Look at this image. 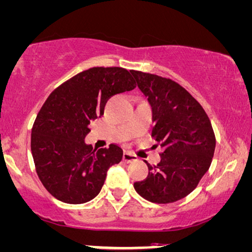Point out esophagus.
Returning <instances> with one entry per match:
<instances>
[{"mask_svg": "<svg viewBox=\"0 0 252 252\" xmlns=\"http://www.w3.org/2000/svg\"><path fill=\"white\" fill-rule=\"evenodd\" d=\"M123 158H124V161H126V162H132V161L138 160V157H136L135 154H133L132 152H125L123 155Z\"/></svg>", "mask_w": 252, "mask_h": 252, "instance_id": "1", "label": "esophagus"}]
</instances>
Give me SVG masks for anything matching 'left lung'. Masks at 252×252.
<instances>
[{"instance_id":"left-lung-1","label":"left lung","mask_w":252,"mask_h":252,"mask_svg":"<svg viewBox=\"0 0 252 252\" xmlns=\"http://www.w3.org/2000/svg\"><path fill=\"white\" fill-rule=\"evenodd\" d=\"M152 107V136L163 147L161 161L148 166L144 181L135 182L139 195L154 203H172L196 188L215 152L212 123L200 102L172 79L131 71Z\"/></svg>"}]
</instances>
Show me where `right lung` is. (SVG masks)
Here are the masks:
<instances>
[{
	"instance_id": "1",
	"label": "right lung",
	"mask_w": 252,
	"mask_h": 252,
	"mask_svg": "<svg viewBox=\"0 0 252 252\" xmlns=\"http://www.w3.org/2000/svg\"><path fill=\"white\" fill-rule=\"evenodd\" d=\"M135 86L126 69L92 67L49 95L33 124L31 153L37 175L52 196L80 204L100 192L108 168L123 160V150L112 144L95 151L84 139L90 123L104 114L108 98Z\"/></svg>"
}]
</instances>
